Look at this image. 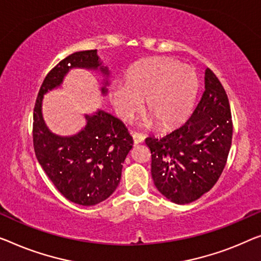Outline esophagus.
<instances>
[{"mask_svg":"<svg viewBox=\"0 0 261 261\" xmlns=\"http://www.w3.org/2000/svg\"><path fill=\"white\" fill-rule=\"evenodd\" d=\"M132 138H134L135 145H137L139 143H143L145 137L142 134H138V132H132Z\"/></svg>","mask_w":261,"mask_h":261,"instance_id":"esophagus-1","label":"esophagus"}]
</instances>
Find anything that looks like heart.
Masks as SVG:
<instances>
[{"instance_id": "heart-1", "label": "heart", "mask_w": 261, "mask_h": 261, "mask_svg": "<svg viewBox=\"0 0 261 261\" xmlns=\"http://www.w3.org/2000/svg\"><path fill=\"white\" fill-rule=\"evenodd\" d=\"M198 76L190 65L170 57H153L131 69L127 81H115L109 97L123 120L134 117L145 98L146 124L162 129L179 125L191 114L196 102Z\"/></svg>"}]
</instances>
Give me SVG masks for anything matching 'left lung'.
I'll list each match as a JSON object with an SVG mask.
<instances>
[{
  "label": "left lung",
  "mask_w": 261,
  "mask_h": 261,
  "mask_svg": "<svg viewBox=\"0 0 261 261\" xmlns=\"http://www.w3.org/2000/svg\"><path fill=\"white\" fill-rule=\"evenodd\" d=\"M232 132L226 91L207 68L203 96L186 123L163 138L145 139L158 191L180 205L208 192L226 165Z\"/></svg>",
  "instance_id": "left-lung-1"
}]
</instances>
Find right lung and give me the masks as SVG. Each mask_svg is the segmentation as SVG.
<instances>
[{
    "label": "right lung",
    "mask_w": 261,
    "mask_h": 261,
    "mask_svg": "<svg viewBox=\"0 0 261 261\" xmlns=\"http://www.w3.org/2000/svg\"><path fill=\"white\" fill-rule=\"evenodd\" d=\"M72 68L99 69L107 77L97 50L73 53L50 70L41 85L34 108L33 141L38 163L56 189L72 203L91 206L106 200L119 184L123 163L132 149V137L122 120L103 110L85 116L87 125L77 135L61 137L46 127L42 99L60 87ZM108 81L102 93L106 95Z\"/></svg>",
    "instance_id": "obj_1"
}]
</instances>
